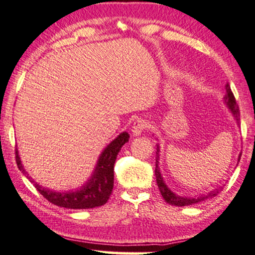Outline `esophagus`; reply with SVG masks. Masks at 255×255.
Returning <instances> with one entry per match:
<instances>
[{
	"mask_svg": "<svg viewBox=\"0 0 255 255\" xmlns=\"http://www.w3.org/2000/svg\"><path fill=\"white\" fill-rule=\"evenodd\" d=\"M146 128H147L146 121H144V119L139 118L133 123L131 131H132L133 136H139V134H142L144 132V130H145Z\"/></svg>",
	"mask_w": 255,
	"mask_h": 255,
	"instance_id": "1",
	"label": "esophagus"
}]
</instances>
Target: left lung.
I'll list each match as a JSON object with an SVG mask.
<instances>
[{
	"instance_id": "obj_1",
	"label": "left lung",
	"mask_w": 255,
	"mask_h": 255,
	"mask_svg": "<svg viewBox=\"0 0 255 255\" xmlns=\"http://www.w3.org/2000/svg\"><path fill=\"white\" fill-rule=\"evenodd\" d=\"M225 103L227 105V108L229 109V111L232 112V115L234 116L235 121L239 124L240 122V110H239V105L237 103V100L234 98V94L232 92L231 86L227 84L226 85V96H225ZM159 147L157 145V157H156V168H155V175H156V181H157V185H158V189L161 191V195L163 196V199L165 200L166 203L171 204V206H177V207H184V206H190V204L194 203H199L202 202V201L209 199V197L215 196V195L219 194L220 189H215L213 191H210L209 194L207 195H200V196H194V197H187V196H180V195L172 193V191L169 189L168 185L165 184L164 180H163L161 172H159V168H158V158H159ZM241 155L239 156V161H240Z\"/></svg>"
}]
</instances>
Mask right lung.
<instances>
[{"label":"right lung","instance_id":"1","mask_svg":"<svg viewBox=\"0 0 255 255\" xmlns=\"http://www.w3.org/2000/svg\"><path fill=\"white\" fill-rule=\"evenodd\" d=\"M128 138H130V136H128V132H123L104 149L91 178L78 190L58 193V191L49 190L47 188L41 187L36 182L30 180V177H28V176L27 177L34 184L36 190L46 200H48L49 202L55 204V206L64 207V208L68 209H89L100 207L108 202L110 195L112 193L113 180H115L113 166H115L118 152L121 151L122 146L128 142ZM15 155H16L18 169L24 174H27L21 164L17 149L15 150Z\"/></svg>","mask_w":255,"mask_h":255}]
</instances>
